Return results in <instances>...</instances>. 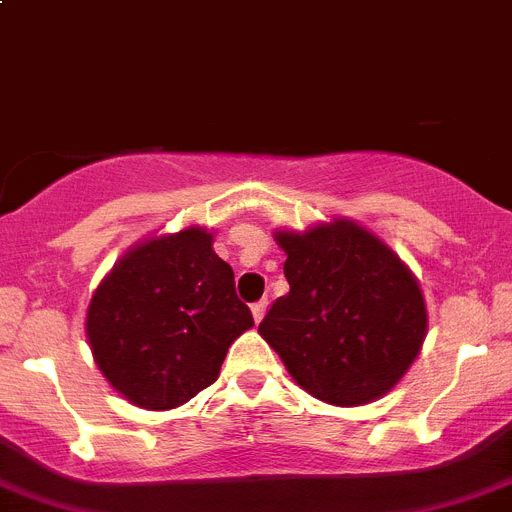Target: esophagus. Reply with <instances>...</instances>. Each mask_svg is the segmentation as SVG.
<instances>
[{
	"label": "esophagus",
	"mask_w": 512,
	"mask_h": 512,
	"mask_svg": "<svg viewBox=\"0 0 512 512\" xmlns=\"http://www.w3.org/2000/svg\"><path fill=\"white\" fill-rule=\"evenodd\" d=\"M265 311H267V301L252 303V319H255V324H260L262 316H265Z\"/></svg>",
	"instance_id": "34e87169"
}]
</instances>
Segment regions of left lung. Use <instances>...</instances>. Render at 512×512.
Instances as JSON below:
<instances>
[{
  "mask_svg": "<svg viewBox=\"0 0 512 512\" xmlns=\"http://www.w3.org/2000/svg\"><path fill=\"white\" fill-rule=\"evenodd\" d=\"M290 290L260 336L313 398L342 408L388 395L421 354L426 301L411 267L347 216L278 229Z\"/></svg>",
  "mask_w": 512,
  "mask_h": 512,
  "instance_id": "8db88e82",
  "label": "left lung"
}]
</instances>
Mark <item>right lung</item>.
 <instances>
[{
  "mask_svg": "<svg viewBox=\"0 0 512 512\" xmlns=\"http://www.w3.org/2000/svg\"><path fill=\"white\" fill-rule=\"evenodd\" d=\"M252 313L214 234L191 224L124 252L86 311V339L107 382L137 408L170 411L219 377Z\"/></svg>",
  "mask_w": 512,
  "mask_h": 512,
  "instance_id": "add662e5",
  "label": "right lung"
}]
</instances>
